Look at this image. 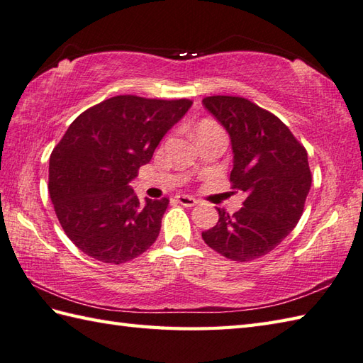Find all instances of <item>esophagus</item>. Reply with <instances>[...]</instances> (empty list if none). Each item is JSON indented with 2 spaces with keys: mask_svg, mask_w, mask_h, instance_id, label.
I'll return each mask as SVG.
<instances>
[{
  "mask_svg": "<svg viewBox=\"0 0 363 363\" xmlns=\"http://www.w3.org/2000/svg\"><path fill=\"white\" fill-rule=\"evenodd\" d=\"M176 201L186 206V207H194L198 204V199H195L194 196H189V195H177L176 196Z\"/></svg>",
  "mask_w": 363,
  "mask_h": 363,
  "instance_id": "34e87169",
  "label": "esophagus"
}]
</instances>
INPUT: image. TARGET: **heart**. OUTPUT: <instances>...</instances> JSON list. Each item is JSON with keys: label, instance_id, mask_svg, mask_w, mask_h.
Wrapping results in <instances>:
<instances>
[{"label": "heart", "instance_id": "obj_1", "mask_svg": "<svg viewBox=\"0 0 363 363\" xmlns=\"http://www.w3.org/2000/svg\"><path fill=\"white\" fill-rule=\"evenodd\" d=\"M218 130H223V129L217 121H213L211 118H203V120H199L196 125V137L201 138V137L209 135L212 133H218Z\"/></svg>", "mask_w": 363, "mask_h": 363}]
</instances>
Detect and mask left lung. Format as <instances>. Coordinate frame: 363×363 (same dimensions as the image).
I'll return each instance as SVG.
<instances>
[{
    "label": "left lung",
    "instance_id": "1",
    "mask_svg": "<svg viewBox=\"0 0 363 363\" xmlns=\"http://www.w3.org/2000/svg\"><path fill=\"white\" fill-rule=\"evenodd\" d=\"M203 104L230 135L229 181L246 195L238 212L218 209V223L203 238L226 259H259L291 233L304 212L312 184L307 151L274 113L250 99L215 95Z\"/></svg>",
    "mask_w": 363,
    "mask_h": 363
}]
</instances>
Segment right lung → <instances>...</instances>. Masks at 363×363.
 Returning <instances> with one entry per match:
<instances>
[{
	"mask_svg": "<svg viewBox=\"0 0 363 363\" xmlns=\"http://www.w3.org/2000/svg\"><path fill=\"white\" fill-rule=\"evenodd\" d=\"M191 101L118 95L91 106L50 157L48 191L67 237L104 264H125L156 242L169 199L138 201L128 184Z\"/></svg>",
	"mask_w": 363,
	"mask_h": 363,
	"instance_id": "1",
	"label": "right lung"
}]
</instances>
